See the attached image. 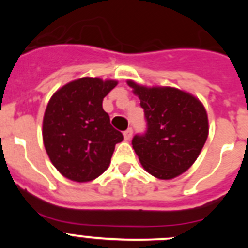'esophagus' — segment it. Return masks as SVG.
<instances>
[{
  "mask_svg": "<svg viewBox=\"0 0 248 248\" xmlns=\"http://www.w3.org/2000/svg\"><path fill=\"white\" fill-rule=\"evenodd\" d=\"M123 135H124V139L125 140H130L131 137H133V129L131 128L126 129V130L123 133Z\"/></svg>",
  "mask_w": 248,
  "mask_h": 248,
  "instance_id": "1",
  "label": "esophagus"
}]
</instances>
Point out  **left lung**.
<instances>
[{
    "label": "left lung",
    "instance_id": "8db88e82",
    "mask_svg": "<svg viewBox=\"0 0 248 248\" xmlns=\"http://www.w3.org/2000/svg\"><path fill=\"white\" fill-rule=\"evenodd\" d=\"M140 99L148 130L133 138V149L146 171L171 180L196 161L209 135L202 103L174 87H145L128 80Z\"/></svg>",
    "mask_w": 248,
    "mask_h": 248
}]
</instances>
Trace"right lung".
<instances>
[{"label":"right lung","mask_w":248,"mask_h":248,"mask_svg":"<svg viewBox=\"0 0 248 248\" xmlns=\"http://www.w3.org/2000/svg\"><path fill=\"white\" fill-rule=\"evenodd\" d=\"M117 80L83 77L50 97L43 117V144L64 177L77 183L97 179L108 169L123 134L110 124L103 99Z\"/></svg>","instance_id":"obj_1"}]
</instances>
